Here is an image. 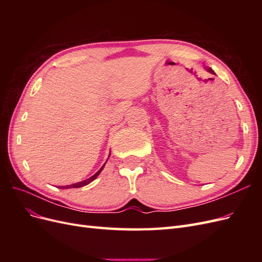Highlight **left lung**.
<instances>
[{
  "instance_id": "left-lung-1",
  "label": "left lung",
  "mask_w": 262,
  "mask_h": 262,
  "mask_svg": "<svg viewBox=\"0 0 262 262\" xmlns=\"http://www.w3.org/2000/svg\"><path fill=\"white\" fill-rule=\"evenodd\" d=\"M207 70L209 71V72H211V73H214V72H213V71H212V69H207Z\"/></svg>"
}]
</instances>
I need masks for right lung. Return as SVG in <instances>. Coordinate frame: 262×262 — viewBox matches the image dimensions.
<instances>
[{
	"mask_svg": "<svg viewBox=\"0 0 262 262\" xmlns=\"http://www.w3.org/2000/svg\"><path fill=\"white\" fill-rule=\"evenodd\" d=\"M105 166V165H104ZM104 166H102V167L95 173V175H93L92 177H90L89 179H85V180H83V181H81V182H76V184H73V185H69V186H63V187H61V189H69V188H80V187H84V186H86V185H89L90 182H92L94 179H96L97 178V176L99 175L100 173V171L102 170V168H104Z\"/></svg>",
	"mask_w": 262,
	"mask_h": 262,
	"instance_id": "obj_1",
	"label": "right lung"
}]
</instances>
